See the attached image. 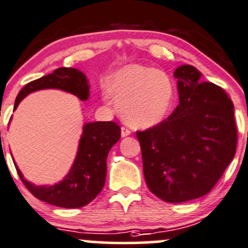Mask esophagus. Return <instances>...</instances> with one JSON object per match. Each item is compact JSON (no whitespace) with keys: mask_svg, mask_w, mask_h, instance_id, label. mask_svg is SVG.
<instances>
[{"mask_svg":"<svg viewBox=\"0 0 248 248\" xmlns=\"http://www.w3.org/2000/svg\"><path fill=\"white\" fill-rule=\"evenodd\" d=\"M131 134V131H129L128 128H126V127H121V137H127Z\"/></svg>","mask_w":248,"mask_h":248,"instance_id":"esophagus-1","label":"esophagus"}]
</instances>
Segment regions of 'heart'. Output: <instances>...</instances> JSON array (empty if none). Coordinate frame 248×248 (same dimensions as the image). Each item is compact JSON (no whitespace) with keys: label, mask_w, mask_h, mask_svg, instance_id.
<instances>
[{"label":"heart","mask_w":248,"mask_h":248,"mask_svg":"<svg viewBox=\"0 0 248 248\" xmlns=\"http://www.w3.org/2000/svg\"><path fill=\"white\" fill-rule=\"evenodd\" d=\"M106 90L122 119L137 128L161 124L174 101V84L168 74L141 64H127L117 69Z\"/></svg>","instance_id":"obj_1"}]
</instances>
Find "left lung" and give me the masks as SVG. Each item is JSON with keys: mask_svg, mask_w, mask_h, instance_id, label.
<instances>
[{"mask_svg": "<svg viewBox=\"0 0 248 248\" xmlns=\"http://www.w3.org/2000/svg\"><path fill=\"white\" fill-rule=\"evenodd\" d=\"M180 104L152 128L137 132L150 191L167 202L209 193L236 151L234 106L223 89L202 81L193 66L174 72Z\"/></svg>", "mask_w": 248, "mask_h": 248, "instance_id": "8db88e82", "label": "left lung"}]
</instances>
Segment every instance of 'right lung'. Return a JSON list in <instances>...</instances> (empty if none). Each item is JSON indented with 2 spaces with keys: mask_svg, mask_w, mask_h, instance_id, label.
Here are the masks:
<instances>
[{
  "mask_svg": "<svg viewBox=\"0 0 248 248\" xmlns=\"http://www.w3.org/2000/svg\"><path fill=\"white\" fill-rule=\"evenodd\" d=\"M46 89L69 92L81 101H86L90 96L86 76L79 69L62 67L25 85L17 94L14 109L27 94ZM120 137L121 129L112 121L85 124L71 170L62 181L51 186H37L27 181L16 162L14 164L22 184L39 201L67 209L82 207L93 201L103 188L107 176V157Z\"/></svg>",
  "mask_w": 248,
  "mask_h": 248,
  "instance_id": "right-lung-1",
  "label": "right lung"
}]
</instances>
